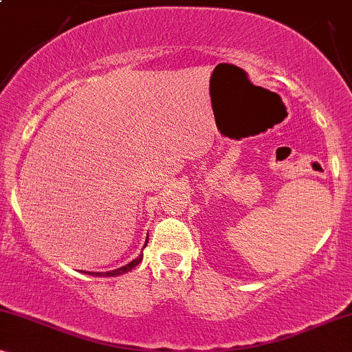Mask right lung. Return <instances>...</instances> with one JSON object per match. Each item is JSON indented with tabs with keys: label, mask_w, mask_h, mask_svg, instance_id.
Wrapping results in <instances>:
<instances>
[{
	"label": "right lung",
	"mask_w": 352,
	"mask_h": 352,
	"mask_svg": "<svg viewBox=\"0 0 352 352\" xmlns=\"http://www.w3.org/2000/svg\"><path fill=\"white\" fill-rule=\"evenodd\" d=\"M147 242H148V234H147V239H146V243H144V247L142 248H146L147 247ZM142 261V253L139 254V256L136 258V259H133L131 263H128V264H124V266H122V267H118V269H113V271H107V272H89V271H81L83 274H88V276H94V277H118V276H122V274H126V272H129L131 271L133 267H136L139 263Z\"/></svg>",
	"instance_id": "1"
}]
</instances>
